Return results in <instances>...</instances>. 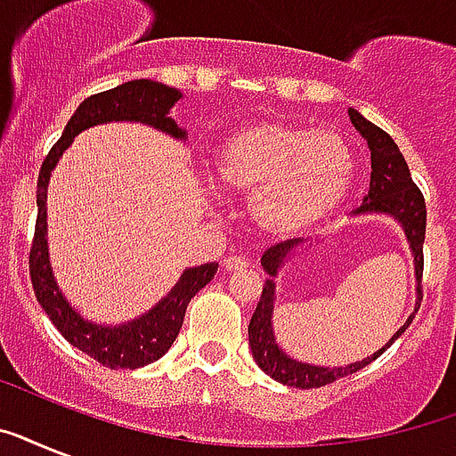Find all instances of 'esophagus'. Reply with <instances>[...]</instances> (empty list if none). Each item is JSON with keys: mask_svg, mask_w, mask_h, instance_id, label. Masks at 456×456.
I'll use <instances>...</instances> for the list:
<instances>
[{"mask_svg": "<svg viewBox=\"0 0 456 456\" xmlns=\"http://www.w3.org/2000/svg\"><path fill=\"white\" fill-rule=\"evenodd\" d=\"M250 260L246 256H227L222 260V267L227 272H236V270H243V267H248Z\"/></svg>", "mask_w": 456, "mask_h": 456, "instance_id": "esophagus-1", "label": "esophagus"}]
</instances>
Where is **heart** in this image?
I'll list each match as a JSON object with an SVG mask.
<instances>
[{"mask_svg":"<svg viewBox=\"0 0 456 456\" xmlns=\"http://www.w3.org/2000/svg\"><path fill=\"white\" fill-rule=\"evenodd\" d=\"M353 177V149L343 134L279 120L232 132L210 165L215 189L248 199L253 224L274 239L305 234L336 213Z\"/></svg>","mask_w":456,"mask_h":456,"instance_id":"b5f03b06","label":"heart"}]
</instances>
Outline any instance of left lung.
Segmentation results:
<instances>
[{
	"label": "left lung",
	"mask_w": 456,
	"mask_h": 456,
	"mask_svg": "<svg viewBox=\"0 0 456 456\" xmlns=\"http://www.w3.org/2000/svg\"><path fill=\"white\" fill-rule=\"evenodd\" d=\"M347 116L353 120L354 130L360 132L362 137L367 139L369 151H371V179H369V193L362 200V206L354 210L357 215H388L403 227L407 243H410L411 257H414V277H417V303H414V312L421 305V272H424V239H426V203L424 196L419 191V186L411 182L410 167L404 163L403 153L397 149L388 132H383L381 127H376L374 123H369L367 118L360 116L354 109H347ZM303 239H291V241L277 243L270 250H265L263 256V270L270 274V279L265 281L263 296L257 303L253 317L248 324V346L253 353V360L257 362V367L263 369L265 374L272 376L274 381L284 383V386H293V388H319L326 383H333L350 376L354 371H360L362 367H367L371 362L388 350L404 329L411 324L414 312H411L407 322H404L393 338L383 347H379L374 354H369L362 362H353L347 367H317V364H307V362L293 360L291 354H286L277 343L274 336V326H272V317H274V303H277V279L279 270L284 267L286 260H291Z\"/></svg>",
	"instance_id": "1"
}]
</instances>
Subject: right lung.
<instances>
[{"mask_svg":"<svg viewBox=\"0 0 456 456\" xmlns=\"http://www.w3.org/2000/svg\"><path fill=\"white\" fill-rule=\"evenodd\" d=\"M182 99V92L167 87L156 80H130L125 85L87 96L77 106L73 118L68 120L66 130L53 144L49 156L42 163L37 177V224L30 248V279L35 296L52 324L61 336L94 357L99 364L110 369H139L163 357L177 338L182 322H184L186 305L203 286L215 277L217 265L208 263L200 267H189L182 272L179 281L170 289L165 298L158 300L151 310L139 314L125 324H96L89 322L68 303L53 279L49 263V243H46V186L52 179V170L59 158L73 144L80 132L103 123H142L153 130L170 134L172 139L184 142L186 130L177 127L170 118V109Z\"/></svg>","mask_w":456,"mask_h":456,"instance_id":"right-lung-1","label":"right lung"}]
</instances>
